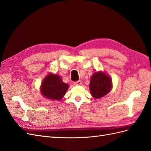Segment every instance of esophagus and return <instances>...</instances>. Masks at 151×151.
I'll list each match as a JSON object with an SVG mask.
<instances>
[{
    "instance_id": "34e87169",
    "label": "esophagus",
    "mask_w": 151,
    "mask_h": 151,
    "mask_svg": "<svg viewBox=\"0 0 151 151\" xmlns=\"http://www.w3.org/2000/svg\"><path fill=\"white\" fill-rule=\"evenodd\" d=\"M73 84H74L75 86H80V85L82 84V82H81L80 80H78V81H77V82H73Z\"/></svg>"
}]
</instances>
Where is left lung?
<instances>
[{
  "label": "left lung",
  "instance_id": "8db88e82",
  "mask_svg": "<svg viewBox=\"0 0 151 151\" xmlns=\"http://www.w3.org/2000/svg\"><path fill=\"white\" fill-rule=\"evenodd\" d=\"M89 87L92 96L96 99L100 98L111 91V80L105 73L96 72L92 76Z\"/></svg>",
  "mask_w": 151,
  "mask_h": 151
}]
</instances>
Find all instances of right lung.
I'll list each match as a JSON object with an SVG mask.
<instances>
[{
  "label": "right lung",
  "instance_id": "obj_1",
  "mask_svg": "<svg viewBox=\"0 0 151 151\" xmlns=\"http://www.w3.org/2000/svg\"><path fill=\"white\" fill-rule=\"evenodd\" d=\"M68 87V85L63 82L60 76L50 73L42 81L40 91L46 98L59 101L65 95Z\"/></svg>",
  "mask_w": 151,
  "mask_h": 151
}]
</instances>
